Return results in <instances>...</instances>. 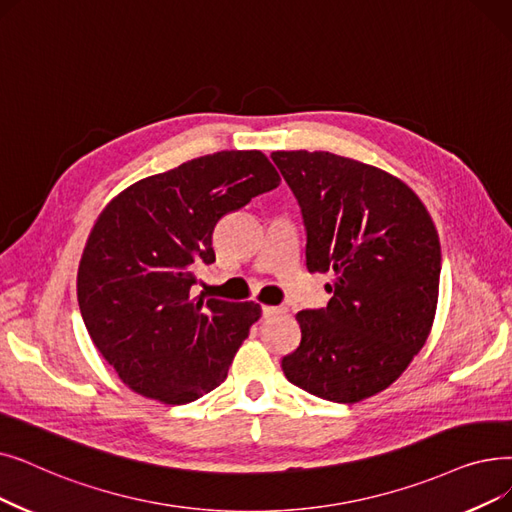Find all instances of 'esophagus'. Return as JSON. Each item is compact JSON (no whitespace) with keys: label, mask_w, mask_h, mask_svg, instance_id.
I'll use <instances>...</instances> for the list:
<instances>
[{"label":"esophagus","mask_w":512,"mask_h":512,"mask_svg":"<svg viewBox=\"0 0 512 512\" xmlns=\"http://www.w3.org/2000/svg\"><path fill=\"white\" fill-rule=\"evenodd\" d=\"M261 311H263V316L268 318V316H276V314H282V307H274V305H263L261 307Z\"/></svg>","instance_id":"esophagus-1"}]
</instances>
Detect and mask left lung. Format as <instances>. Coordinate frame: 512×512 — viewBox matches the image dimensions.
I'll return each instance as SVG.
<instances>
[{"label":"left lung","mask_w":512,"mask_h":512,"mask_svg":"<svg viewBox=\"0 0 512 512\" xmlns=\"http://www.w3.org/2000/svg\"><path fill=\"white\" fill-rule=\"evenodd\" d=\"M272 161L303 213L307 270L332 274L328 305L297 314L301 343L282 358L284 376L328 402H362L427 343L441 274L435 224L379 167L324 150H278Z\"/></svg>","instance_id":"obj_1"}]
</instances>
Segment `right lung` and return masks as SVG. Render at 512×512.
<instances>
[{
	"label": "right lung",
	"mask_w": 512,
	"mask_h": 512,
	"mask_svg": "<svg viewBox=\"0 0 512 512\" xmlns=\"http://www.w3.org/2000/svg\"><path fill=\"white\" fill-rule=\"evenodd\" d=\"M278 184L263 152L221 150L144 177L98 215L77 299L94 345L131 391L188 404L226 381L261 307L192 299L194 268L215 261L217 221Z\"/></svg>",
	"instance_id": "1"
}]
</instances>
